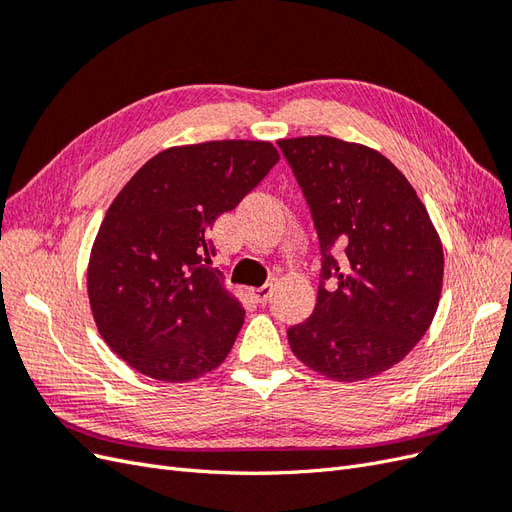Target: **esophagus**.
<instances>
[{
    "label": "esophagus",
    "mask_w": 512,
    "mask_h": 512,
    "mask_svg": "<svg viewBox=\"0 0 512 512\" xmlns=\"http://www.w3.org/2000/svg\"><path fill=\"white\" fill-rule=\"evenodd\" d=\"M271 294H273V284H265V286H260V288H252V297H254L258 303H267Z\"/></svg>",
    "instance_id": "1"
}]
</instances>
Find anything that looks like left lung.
Listing matches in <instances>:
<instances>
[{
  "mask_svg": "<svg viewBox=\"0 0 512 512\" xmlns=\"http://www.w3.org/2000/svg\"><path fill=\"white\" fill-rule=\"evenodd\" d=\"M277 145L312 213L322 256L316 307L288 329V344L301 363L339 382L382 374L416 346L438 309V232L382 153L333 136Z\"/></svg>",
  "mask_w": 512,
  "mask_h": 512,
  "instance_id": "obj_1",
  "label": "left lung"
}]
</instances>
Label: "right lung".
<instances>
[{"label": "right lung", "mask_w": 512, "mask_h": 512, "mask_svg": "<svg viewBox=\"0 0 512 512\" xmlns=\"http://www.w3.org/2000/svg\"><path fill=\"white\" fill-rule=\"evenodd\" d=\"M280 160L271 143L170 147L123 185L91 247V312L119 359L162 382L218 367L245 309L222 286L209 230Z\"/></svg>", "instance_id": "add662e5"}]
</instances>
